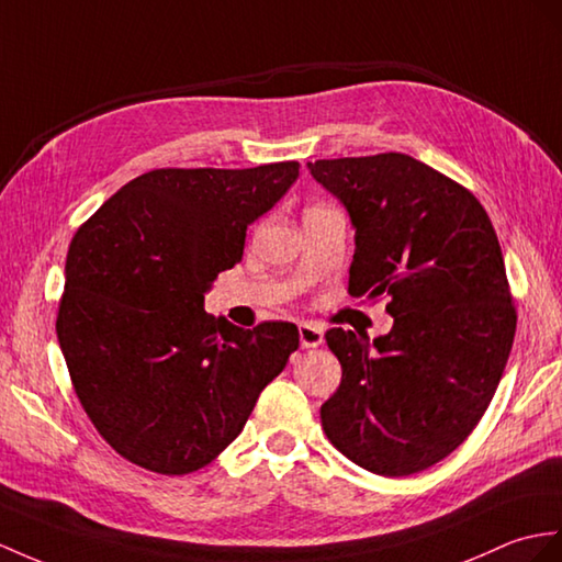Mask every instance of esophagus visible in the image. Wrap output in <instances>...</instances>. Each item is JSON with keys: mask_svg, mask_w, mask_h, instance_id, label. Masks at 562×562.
<instances>
[{"mask_svg": "<svg viewBox=\"0 0 562 562\" xmlns=\"http://www.w3.org/2000/svg\"><path fill=\"white\" fill-rule=\"evenodd\" d=\"M297 334H300V346L303 348H319L324 344V331L314 324H300Z\"/></svg>", "mask_w": 562, "mask_h": 562, "instance_id": "1", "label": "esophagus"}]
</instances>
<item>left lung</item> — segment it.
I'll return each mask as SVG.
<instances>
[{
	"label": "left lung",
	"instance_id": "left-lung-1",
	"mask_svg": "<svg viewBox=\"0 0 562 562\" xmlns=\"http://www.w3.org/2000/svg\"><path fill=\"white\" fill-rule=\"evenodd\" d=\"M350 214L348 293L389 297L393 328H328L344 376L322 405L326 439L360 468L407 476L468 439L494 398L517 312L486 210L419 159L384 153L310 161Z\"/></svg>",
	"mask_w": 562,
	"mask_h": 562
}]
</instances>
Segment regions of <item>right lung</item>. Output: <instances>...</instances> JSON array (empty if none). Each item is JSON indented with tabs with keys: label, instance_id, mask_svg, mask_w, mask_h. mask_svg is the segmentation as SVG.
<instances>
[{
	"label": "right lung",
	"instance_id": "1",
	"mask_svg": "<svg viewBox=\"0 0 562 562\" xmlns=\"http://www.w3.org/2000/svg\"><path fill=\"white\" fill-rule=\"evenodd\" d=\"M297 173V161L155 169L76 231L57 336L80 405L121 458L169 476L210 464L297 350L291 322L240 328L204 312L245 231Z\"/></svg>",
	"mask_w": 562,
	"mask_h": 562
}]
</instances>
